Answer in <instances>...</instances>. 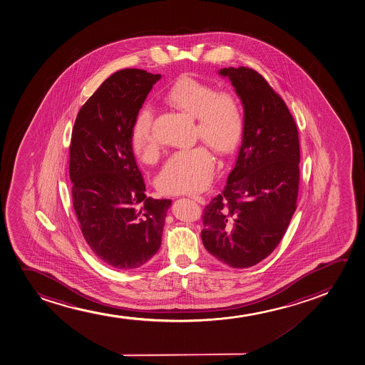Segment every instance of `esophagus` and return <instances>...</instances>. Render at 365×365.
Listing matches in <instances>:
<instances>
[{
	"label": "esophagus",
	"mask_w": 365,
	"mask_h": 365,
	"mask_svg": "<svg viewBox=\"0 0 365 365\" xmlns=\"http://www.w3.org/2000/svg\"><path fill=\"white\" fill-rule=\"evenodd\" d=\"M190 199H193L194 202H199L200 205H204L205 204V199L202 197H199V195H189Z\"/></svg>",
	"instance_id": "1"
}]
</instances>
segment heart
<instances>
[{
	"label": "heart",
	"mask_w": 365,
	"mask_h": 365,
	"mask_svg": "<svg viewBox=\"0 0 365 365\" xmlns=\"http://www.w3.org/2000/svg\"><path fill=\"white\" fill-rule=\"evenodd\" d=\"M166 103L197 120V137L217 154L228 155L240 144L245 130V113L232 93H217L195 78H178L165 96ZM153 112L143 108L132 128L130 142L135 154L150 161L159 153L153 128ZM215 171V158L206 146L176 151L163 163L156 185L165 194L194 193L205 189Z\"/></svg>",
	"instance_id": "1"
}]
</instances>
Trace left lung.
Listing matches in <instances>:
<instances>
[{"instance_id":"8db88e82","label":"left lung","mask_w":365,"mask_h":365,"mask_svg":"<svg viewBox=\"0 0 365 365\" xmlns=\"http://www.w3.org/2000/svg\"><path fill=\"white\" fill-rule=\"evenodd\" d=\"M245 111L236 165L202 211V245L235 269L257 265L282 240L296 211L299 139L286 103L252 68L220 69Z\"/></svg>"}]
</instances>
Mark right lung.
Wrapping results in <instances>:
<instances>
[{
	"mask_svg": "<svg viewBox=\"0 0 365 365\" xmlns=\"http://www.w3.org/2000/svg\"><path fill=\"white\" fill-rule=\"evenodd\" d=\"M160 74L120 69L78 112L69 146L72 197L83 236L112 267L144 265L161 245L170 199L145 195L130 142L134 120Z\"/></svg>",
	"mask_w": 365,
	"mask_h": 365,
	"instance_id": "1",
	"label": "right lung"
}]
</instances>
